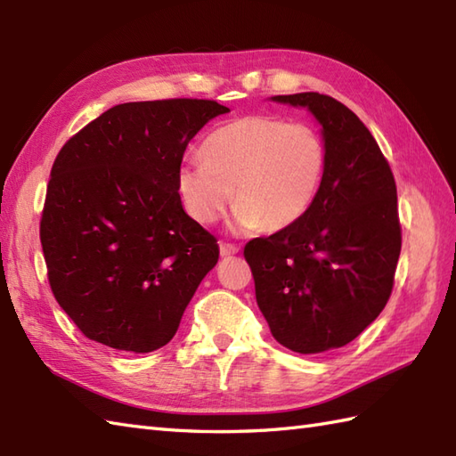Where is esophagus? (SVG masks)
Returning a JSON list of instances; mask_svg holds the SVG:
<instances>
[{
	"label": "esophagus",
	"instance_id": "esophagus-1",
	"mask_svg": "<svg viewBox=\"0 0 456 456\" xmlns=\"http://www.w3.org/2000/svg\"><path fill=\"white\" fill-rule=\"evenodd\" d=\"M219 250H221V256H233L239 253V247L231 243H221Z\"/></svg>",
	"mask_w": 456,
	"mask_h": 456
}]
</instances>
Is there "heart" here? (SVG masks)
<instances>
[{
    "instance_id": "b5f03b06",
    "label": "heart",
    "mask_w": 456,
    "mask_h": 456,
    "mask_svg": "<svg viewBox=\"0 0 456 456\" xmlns=\"http://www.w3.org/2000/svg\"><path fill=\"white\" fill-rule=\"evenodd\" d=\"M201 162L180 164L176 193L188 216L217 223L235 196L231 227L282 231L305 217L322 190L327 151L314 127L270 115H248L211 131Z\"/></svg>"
}]
</instances>
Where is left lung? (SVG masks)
<instances>
[{"instance_id": "1", "label": "left lung", "mask_w": 456, "mask_h": 456, "mask_svg": "<svg viewBox=\"0 0 456 456\" xmlns=\"http://www.w3.org/2000/svg\"><path fill=\"white\" fill-rule=\"evenodd\" d=\"M322 127L327 167L294 227L248 240L256 304L270 333L299 354L345 346L380 315L402 250L394 174L356 115L329 95H274Z\"/></svg>"}]
</instances>
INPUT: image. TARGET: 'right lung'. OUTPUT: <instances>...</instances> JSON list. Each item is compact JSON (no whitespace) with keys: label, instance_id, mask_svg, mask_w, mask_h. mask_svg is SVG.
Instances as JSON below:
<instances>
[{"label":"right lung","instance_id":"1","mask_svg":"<svg viewBox=\"0 0 456 456\" xmlns=\"http://www.w3.org/2000/svg\"><path fill=\"white\" fill-rule=\"evenodd\" d=\"M227 111L211 100L119 103L58 152L41 245L56 302L92 341L139 354L176 335L219 258L217 239L182 208L176 172Z\"/></svg>","mask_w":456,"mask_h":456}]
</instances>
